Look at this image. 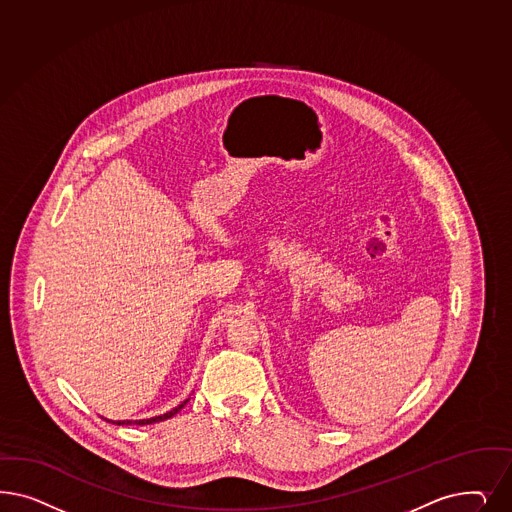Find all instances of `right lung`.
<instances>
[{
    "mask_svg": "<svg viewBox=\"0 0 512 512\" xmlns=\"http://www.w3.org/2000/svg\"><path fill=\"white\" fill-rule=\"evenodd\" d=\"M188 403V399L186 401H182L179 407H175L173 411H169V413L162 414V416H154V418H147V420H124V422H115V420H107V422H111V424H116V426H147V424H154V422H162V420H167V418H171V416H175V414L181 411L182 407Z\"/></svg>",
    "mask_w": 512,
    "mask_h": 512,
    "instance_id": "obj_1",
    "label": "right lung"
}]
</instances>
